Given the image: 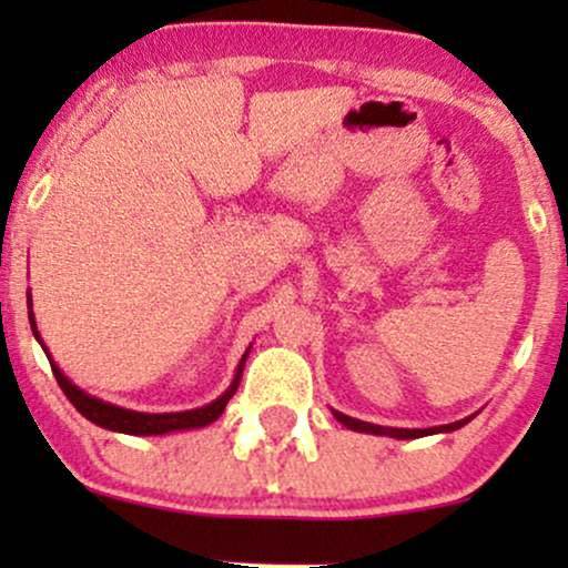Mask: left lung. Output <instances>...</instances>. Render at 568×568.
<instances>
[{
  "label": "left lung",
  "mask_w": 568,
  "mask_h": 568,
  "mask_svg": "<svg viewBox=\"0 0 568 568\" xmlns=\"http://www.w3.org/2000/svg\"><path fill=\"white\" fill-rule=\"evenodd\" d=\"M334 416L342 422L347 429H355V433H368V435H387V438H397V440H410V438H425V435H435V433H454V429L465 427L473 416L467 419L452 422V425H440V427H427V429H406V427H382V425H371V422H361L352 419V416L342 414V410H334Z\"/></svg>",
  "instance_id": "1"
}]
</instances>
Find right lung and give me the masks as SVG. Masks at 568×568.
I'll list each match as a JSON object with an SVG mask.
<instances>
[{
  "label": "right lung",
  "instance_id": "right-lung-1",
  "mask_svg": "<svg viewBox=\"0 0 568 568\" xmlns=\"http://www.w3.org/2000/svg\"><path fill=\"white\" fill-rule=\"evenodd\" d=\"M26 302H29L31 331H34L37 342L42 344L44 355H48L50 366H53V374H55L58 384H61L63 395H67L69 400L74 403V408L80 410L84 419H90V422H93V425L103 427V429H114V433H125V435H168V433H181V429L207 427V425H211V422H216L219 416L224 414L226 403L232 400L234 393H237L240 376H243V368H245V357H247V352H251V347L245 349V355L240 357L237 371H234L232 384L224 389V393L216 397V400L207 403V406L189 408V410H171V414H146V410H130V408L114 406V403L101 400V397H95V395H88V393H84V389L77 387V384L71 382L61 368L55 366V361H53V357H50V352H48V347H44L42 336H39V331H37L34 312H31V291H26Z\"/></svg>",
  "mask_w": 568,
  "mask_h": 568
}]
</instances>
